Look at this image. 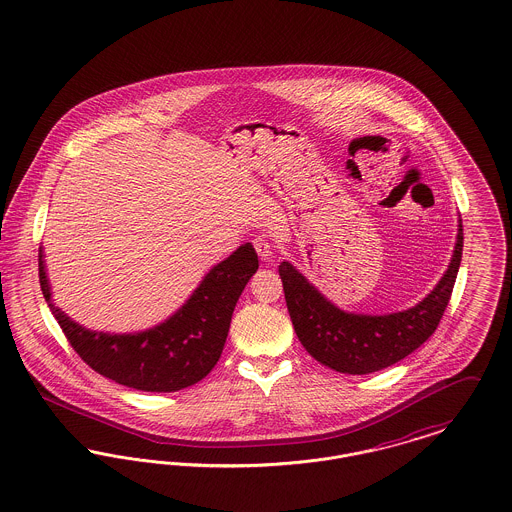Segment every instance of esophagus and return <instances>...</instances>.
<instances>
[{
    "instance_id": "esophagus-1",
    "label": "esophagus",
    "mask_w": 512,
    "mask_h": 512,
    "mask_svg": "<svg viewBox=\"0 0 512 512\" xmlns=\"http://www.w3.org/2000/svg\"><path fill=\"white\" fill-rule=\"evenodd\" d=\"M253 245H255V251H257V255H259L263 261H271V241L267 240V238H263V236H259V238H255V240H253Z\"/></svg>"
}]
</instances>
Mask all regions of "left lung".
<instances>
[{"label": "left lung", "mask_w": 512, "mask_h": 512, "mask_svg": "<svg viewBox=\"0 0 512 512\" xmlns=\"http://www.w3.org/2000/svg\"><path fill=\"white\" fill-rule=\"evenodd\" d=\"M462 243V220L458 218L451 263L435 288L414 307L385 315L340 309L290 261H282L278 272L303 348L319 363L348 375H367L404 360L435 332L449 305L462 261Z\"/></svg>", "instance_id": "obj_1"}]
</instances>
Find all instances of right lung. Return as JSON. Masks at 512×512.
<instances>
[{"label": "right lung", "mask_w": 512, "mask_h": 512, "mask_svg": "<svg viewBox=\"0 0 512 512\" xmlns=\"http://www.w3.org/2000/svg\"><path fill=\"white\" fill-rule=\"evenodd\" d=\"M257 269L255 247L243 243L214 265L162 323L145 331L104 332L79 325L54 305L44 249L38 253L44 300L81 360L102 377L145 392L181 391L211 373L220 360L234 307Z\"/></svg>", "instance_id": "obj_1"}]
</instances>
